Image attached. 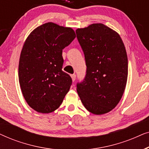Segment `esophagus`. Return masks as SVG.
<instances>
[{
	"label": "esophagus",
	"mask_w": 149,
	"mask_h": 149,
	"mask_svg": "<svg viewBox=\"0 0 149 149\" xmlns=\"http://www.w3.org/2000/svg\"><path fill=\"white\" fill-rule=\"evenodd\" d=\"M71 77H72V81H74L75 79H76V74H71Z\"/></svg>",
	"instance_id": "1"
}]
</instances>
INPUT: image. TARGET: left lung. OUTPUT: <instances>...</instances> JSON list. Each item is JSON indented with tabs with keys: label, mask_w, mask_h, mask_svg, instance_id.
Segmentation results:
<instances>
[{
	"label": "left lung",
	"mask_w": 149,
	"mask_h": 149,
	"mask_svg": "<svg viewBox=\"0 0 149 149\" xmlns=\"http://www.w3.org/2000/svg\"><path fill=\"white\" fill-rule=\"evenodd\" d=\"M85 55L86 75L77 85L83 106L94 115L115 109L125 91L128 61L123 40L103 24H92L76 30Z\"/></svg>",
	"instance_id": "8db88e82"
}]
</instances>
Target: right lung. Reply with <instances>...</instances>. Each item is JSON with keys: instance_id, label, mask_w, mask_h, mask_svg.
Returning a JSON list of instances; mask_svg holds the SVG:
<instances>
[{"instance_id": "obj_1", "label": "right lung", "mask_w": 149, "mask_h": 149, "mask_svg": "<svg viewBox=\"0 0 149 149\" xmlns=\"http://www.w3.org/2000/svg\"><path fill=\"white\" fill-rule=\"evenodd\" d=\"M76 37L74 30L48 22L26 38L20 54L18 76L28 104L40 113L58 109L72 84L62 71V50Z\"/></svg>"}]
</instances>
